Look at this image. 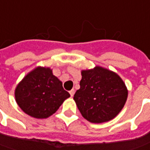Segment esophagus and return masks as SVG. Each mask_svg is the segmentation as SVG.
Here are the masks:
<instances>
[{"mask_svg": "<svg viewBox=\"0 0 150 150\" xmlns=\"http://www.w3.org/2000/svg\"><path fill=\"white\" fill-rule=\"evenodd\" d=\"M69 94H70V96H74V94H75V90H74V89H72L71 91H69Z\"/></svg>", "mask_w": 150, "mask_h": 150, "instance_id": "34e87169", "label": "esophagus"}]
</instances>
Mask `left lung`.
<instances>
[{
	"mask_svg": "<svg viewBox=\"0 0 150 150\" xmlns=\"http://www.w3.org/2000/svg\"><path fill=\"white\" fill-rule=\"evenodd\" d=\"M81 88L74 100L82 117L93 123L113 119L122 111L127 98V89L119 75L96 66L81 70Z\"/></svg>",
	"mask_w": 150,
	"mask_h": 150,
	"instance_id": "8db88e82",
	"label": "left lung"
}]
</instances>
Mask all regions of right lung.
<instances>
[{
  "label": "right lung",
  "mask_w": 150,
  "mask_h": 150,
  "mask_svg": "<svg viewBox=\"0 0 150 150\" xmlns=\"http://www.w3.org/2000/svg\"><path fill=\"white\" fill-rule=\"evenodd\" d=\"M70 96L49 67L38 66L23 77L15 89L19 108L31 117L42 119L56 112Z\"/></svg>",
  "instance_id": "add662e5"
}]
</instances>
